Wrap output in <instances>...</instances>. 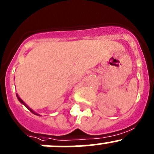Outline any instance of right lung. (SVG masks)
<instances>
[{
	"mask_svg": "<svg viewBox=\"0 0 154 154\" xmlns=\"http://www.w3.org/2000/svg\"><path fill=\"white\" fill-rule=\"evenodd\" d=\"M16 96H17V98H18V99H19V101H20V102H21V103H22V104H24V105H25V107H27V108H28V110H30V111H31V113H34V114H36V115H38V114H37V113H35V112H34V111H33V110H31V108H30V107H28V105H27V104H25V102H24V101H22V99H21V98H19V95H17V94H16Z\"/></svg>",
	"mask_w": 154,
	"mask_h": 154,
	"instance_id": "add662e5",
	"label": "right lung"
}]
</instances>
